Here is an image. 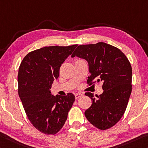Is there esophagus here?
<instances>
[{
    "instance_id": "esophagus-1",
    "label": "esophagus",
    "mask_w": 148,
    "mask_h": 148,
    "mask_svg": "<svg viewBox=\"0 0 148 148\" xmlns=\"http://www.w3.org/2000/svg\"><path fill=\"white\" fill-rule=\"evenodd\" d=\"M82 93H76V94H75V98H76V99H78V98L81 97L82 96Z\"/></svg>"
}]
</instances>
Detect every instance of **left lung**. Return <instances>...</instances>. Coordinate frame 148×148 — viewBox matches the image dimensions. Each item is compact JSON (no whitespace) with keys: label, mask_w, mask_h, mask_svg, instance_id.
<instances>
[{"label":"left lung","mask_w":148,"mask_h":148,"mask_svg":"<svg viewBox=\"0 0 148 148\" xmlns=\"http://www.w3.org/2000/svg\"><path fill=\"white\" fill-rule=\"evenodd\" d=\"M86 59L91 74L88 86L102 83L103 92L97 96L86 92L91 99L85 111L89 122L104 130L115 125L123 116L132 92V66L122 51L111 45L99 42L78 46L71 56Z\"/></svg>","instance_id":"1"}]
</instances>
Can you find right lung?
I'll list each match as a JSON object with an SVG mask.
<instances>
[{"label": "right lung", "instance_id": "1", "mask_svg": "<svg viewBox=\"0 0 148 148\" xmlns=\"http://www.w3.org/2000/svg\"><path fill=\"white\" fill-rule=\"evenodd\" d=\"M77 45L49 46L30 52L23 58L18 74V94L28 119L45 134H55L64 126L75 97L51 95V86L60 67Z\"/></svg>", "mask_w": 148, "mask_h": 148}]
</instances>
